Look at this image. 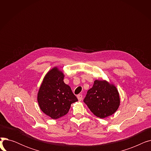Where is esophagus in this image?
Wrapping results in <instances>:
<instances>
[{
  "mask_svg": "<svg viewBox=\"0 0 151 151\" xmlns=\"http://www.w3.org/2000/svg\"><path fill=\"white\" fill-rule=\"evenodd\" d=\"M77 98L78 99L79 101H81L82 100V99H83V96L81 94H78L77 96Z\"/></svg>",
  "mask_w": 151,
  "mask_h": 151,
  "instance_id": "esophagus-1",
  "label": "esophagus"
}]
</instances>
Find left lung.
<instances>
[{
  "label": "left lung",
  "mask_w": 151,
  "mask_h": 151,
  "mask_svg": "<svg viewBox=\"0 0 151 151\" xmlns=\"http://www.w3.org/2000/svg\"><path fill=\"white\" fill-rule=\"evenodd\" d=\"M84 102L97 117L105 118L113 114L120 105V97L116 86L105 80H96L88 90Z\"/></svg>",
  "instance_id": "1"
}]
</instances>
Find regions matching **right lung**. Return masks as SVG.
<instances>
[{"instance_id":"1","label":"right lung","mask_w":151,"mask_h":151,"mask_svg":"<svg viewBox=\"0 0 151 151\" xmlns=\"http://www.w3.org/2000/svg\"><path fill=\"white\" fill-rule=\"evenodd\" d=\"M63 78L62 71L54 67L45 75L37 95L40 108L53 119L67 114L71 104L78 101Z\"/></svg>"}]
</instances>
